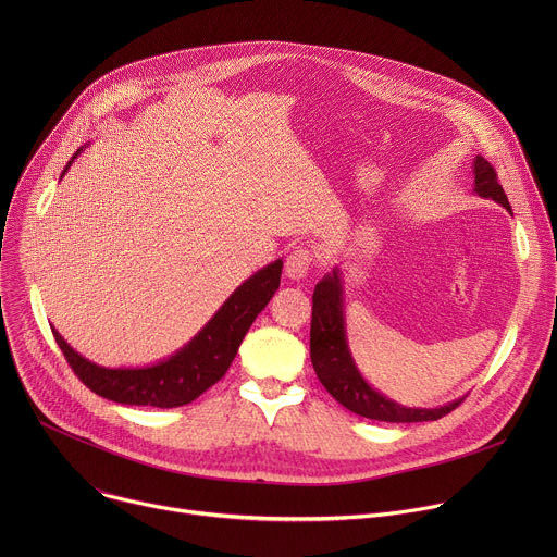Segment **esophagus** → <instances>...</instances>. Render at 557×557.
Segmentation results:
<instances>
[{
	"label": "esophagus",
	"mask_w": 557,
	"mask_h": 557,
	"mask_svg": "<svg viewBox=\"0 0 557 557\" xmlns=\"http://www.w3.org/2000/svg\"><path fill=\"white\" fill-rule=\"evenodd\" d=\"M314 256H312V249L308 247H295L288 258H286V264H284V271H286V277L290 280H301L306 277V273L310 271V264H312Z\"/></svg>",
	"instance_id": "34e87169"
}]
</instances>
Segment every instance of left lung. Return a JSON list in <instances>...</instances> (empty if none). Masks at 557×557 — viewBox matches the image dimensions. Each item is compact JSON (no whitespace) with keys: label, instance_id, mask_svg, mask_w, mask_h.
<instances>
[{"label":"left lung","instance_id":"obj_1","mask_svg":"<svg viewBox=\"0 0 557 557\" xmlns=\"http://www.w3.org/2000/svg\"><path fill=\"white\" fill-rule=\"evenodd\" d=\"M473 191L481 198L503 205L511 213L507 194L503 191L496 170L483 156L473 158ZM342 271L335 267L314 286L312 293V320H310V361L317 379L335 396L346 410L387 423H419L436 421L449 414L462 404L460 399L438 408H406L387 399L385 394L374 389L359 372L346 337V314H344V288Z\"/></svg>","mask_w":557,"mask_h":557}]
</instances>
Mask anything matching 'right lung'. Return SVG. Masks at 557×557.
<instances>
[{
    "mask_svg": "<svg viewBox=\"0 0 557 557\" xmlns=\"http://www.w3.org/2000/svg\"><path fill=\"white\" fill-rule=\"evenodd\" d=\"M84 151L78 147L70 158L63 174ZM61 174V176H63ZM282 260H275L253 273L237 286L228 299L215 310L211 320L172 357L143 368H106L84 355H78L54 331L52 335L74 370L95 394L108 401L123 406H151V408H178L187 406L218 383L237 355L245 335L249 333L256 317L271 301L280 288Z\"/></svg>",
    "mask_w": 557,
    "mask_h": 557,
    "instance_id": "right-lung-1",
    "label": "right lung"
}]
</instances>
